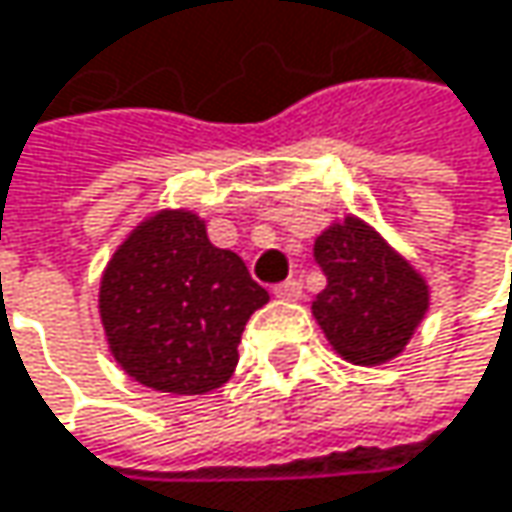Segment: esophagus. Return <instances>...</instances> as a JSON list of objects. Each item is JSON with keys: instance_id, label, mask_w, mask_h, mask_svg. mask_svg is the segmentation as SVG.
<instances>
[{"instance_id": "1", "label": "esophagus", "mask_w": 512, "mask_h": 512, "mask_svg": "<svg viewBox=\"0 0 512 512\" xmlns=\"http://www.w3.org/2000/svg\"><path fill=\"white\" fill-rule=\"evenodd\" d=\"M272 293H275L278 299H299V296H302V284H299V278H287V281L275 284Z\"/></svg>"}]
</instances>
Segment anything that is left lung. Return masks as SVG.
<instances>
[{
    "label": "left lung",
    "instance_id": "1",
    "mask_svg": "<svg viewBox=\"0 0 512 512\" xmlns=\"http://www.w3.org/2000/svg\"><path fill=\"white\" fill-rule=\"evenodd\" d=\"M314 257L326 290L311 308L329 344L353 364L397 356L427 311L424 278L358 219L317 237Z\"/></svg>",
    "mask_w": 512,
    "mask_h": 512
}]
</instances>
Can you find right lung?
<instances>
[{
  "mask_svg": "<svg viewBox=\"0 0 512 512\" xmlns=\"http://www.w3.org/2000/svg\"><path fill=\"white\" fill-rule=\"evenodd\" d=\"M269 293L192 213H159L115 252L100 317L115 361L142 385L204 394L237 367V344Z\"/></svg>",
  "mask_w": 512,
  "mask_h": 512,
  "instance_id": "add662e5",
  "label": "right lung"
}]
</instances>
